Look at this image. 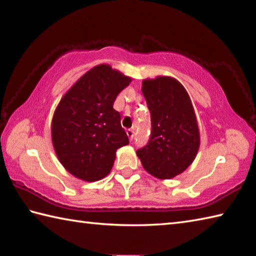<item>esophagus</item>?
Instances as JSON below:
<instances>
[{
	"mask_svg": "<svg viewBox=\"0 0 256 256\" xmlns=\"http://www.w3.org/2000/svg\"><path fill=\"white\" fill-rule=\"evenodd\" d=\"M126 134H128V136L130 138V141H132L133 138H134V131H133V130L132 128H128L126 130Z\"/></svg>",
	"mask_w": 256,
	"mask_h": 256,
	"instance_id": "esophagus-1",
	"label": "esophagus"
}]
</instances>
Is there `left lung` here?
I'll return each instance as SVG.
<instances>
[{
  "label": "left lung",
  "instance_id": "1",
  "mask_svg": "<svg viewBox=\"0 0 256 256\" xmlns=\"http://www.w3.org/2000/svg\"><path fill=\"white\" fill-rule=\"evenodd\" d=\"M151 114V136L136 151L143 168L158 179H171L192 164L200 136L187 90L172 77L142 82Z\"/></svg>",
  "mask_w": 256,
  "mask_h": 256
}]
</instances>
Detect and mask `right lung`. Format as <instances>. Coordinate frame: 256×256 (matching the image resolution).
Returning a JSON list of instances; mask_svg holds the SVG:
<instances>
[{
	"mask_svg": "<svg viewBox=\"0 0 256 256\" xmlns=\"http://www.w3.org/2000/svg\"><path fill=\"white\" fill-rule=\"evenodd\" d=\"M130 82L131 78L102 64L82 76L58 104L52 144L60 164L76 178L103 179L112 170L116 150L128 144L113 105Z\"/></svg>",
	"mask_w": 256,
	"mask_h": 256,
	"instance_id": "1",
	"label": "right lung"
}]
</instances>
